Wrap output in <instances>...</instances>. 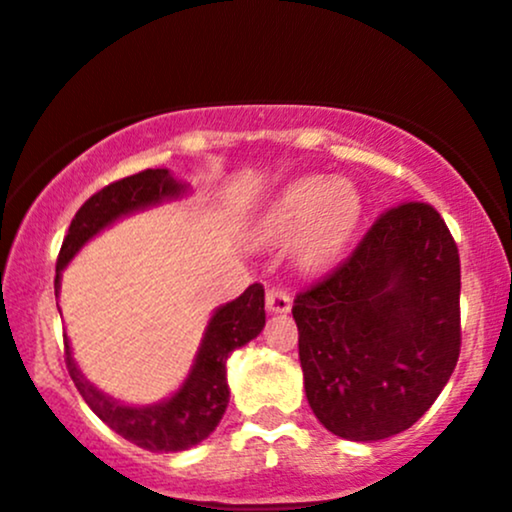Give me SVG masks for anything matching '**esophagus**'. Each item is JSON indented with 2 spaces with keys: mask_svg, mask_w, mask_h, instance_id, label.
Instances as JSON below:
<instances>
[{
  "mask_svg": "<svg viewBox=\"0 0 512 512\" xmlns=\"http://www.w3.org/2000/svg\"><path fill=\"white\" fill-rule=\"evenodd\" d=\"M267 310L269 313H289L291 310V293L281 286L267 289Z\"/></svg>",
  "mask_w": 512,
  "mask_h": 512,
  "instance_id": "obj_1",
  "label": "esophagus"
}]
</instances>
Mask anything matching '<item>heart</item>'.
<instances>
[{
  "instance_id": "b5f03b06",
  "label": "heart",
  "mask_w": 512,
  "mask_h": 512,
  "mask_svg": "<svg viewBox=\"0 0 512 512\" xmlns=\"http://www.w3.org/2000/svg\"><path fill=\"white\" fill-rule=\"evenodd\" d=\"M361 195L349 180L303 178L274 197L255 233L267 243L293 238V257L303 269H322L349 243L361 219Z\"/></svg>"
}]
</instances>
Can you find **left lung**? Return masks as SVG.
Returning <instances> with one entry per match:
<instances>
[{"label":"left lung","mask_w":512,"mask_h":512,"mask_svg":"<svg viewBox=\"0 0 512 512\" xmlns=\"http://www.w3.org/2000/svg\"><path fill=\"white\" fill-rule=\"evenodd\" d=\"M305 397L346 440H383L431 409L460 358V255L426 202L375 219L356 250L293 301Z\"/></svg>","instance_id":"1"}]
</instances>
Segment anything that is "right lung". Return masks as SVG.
Instances as JSON below:
<instances>
[{
    "instance_id": "obj_1",
    "label": "right lung",
    "mask_w": 512,
    "mask_h": 512,
    "mask_svg": "<svg viewBox=\"0 0 512 512\" xmlns=\"http://www.w3.org/2000/svg\"><path fill=\"white\" fill-rule=\"evenodd\" d=\"M187 185L175 180L166 168L142 170L117 182L105 185L101 192L88 197L76 211L67 236L62 240L60 257H57L55 291H60L62 269L69 260L103 228L110 223L142 211L156 204L185 195ZM264 327V289L262 284H252L236 301L216 308L211 315L207 332L199 344L195 366L173 397L163 399L149 407H127L103 395L81 375L72 358V346L64 339V363L72 375L76 390L86 399L88 407L98 419L105 421L115 433L129 443L151 452H178L202 443L204 438L219 426L223 411L228 407L226 361L231 351L255 339Z\"/></svg>"
}]
</instances>
